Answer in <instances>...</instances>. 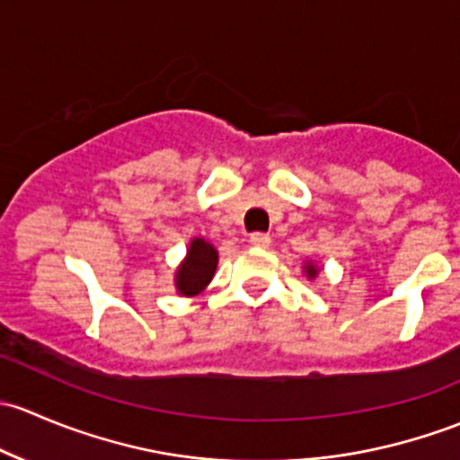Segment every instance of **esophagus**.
Listing matches in <instances>:
<instances>
[{"mask_svg": "<svg viewBox=\"0 0 460 460\" xmlns=\"http://www.w3.org/2000/svg\"><path fill=\"white\" fill-rule=\"evenodd\" d=\"M250 243H252L254 248H268L270 236L265 234V232H254V234H250Z\"/></svg>", "mask_w": 460, "mask_h": 460, "instance_id": "34e87169", "label": "esophagus"}]
</instances>
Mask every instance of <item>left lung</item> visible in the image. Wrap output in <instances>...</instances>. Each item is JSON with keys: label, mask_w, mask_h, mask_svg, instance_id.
Segmentation results:
<instances>
[{"label": "left lung", "mask_w": 460, "mask_h": 460, "mask_svg": "<svg viewBox=\"0 0 460 460\" xmlns=\"http://www.w3.org/2000/svg\"><path fill=\"white\" fill-rule=\"evenodd\" d=\"M303 272H305V277L312 281V279L319 277V265H314L312 261H305V265H303Z\"/></svg>", "instance_id": "8db88e82"}]
</instances>
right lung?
<instances>
[{
	"label": "right lung",
	"mask_w": 460,
	"mask_h": 460,
	"mask_svg": "<svg viewBox=\"0 0 460 460\" xmlns=\"http://www.w3.org/2000/svg\"><path fill=\"white\" fill-rule=\"evenodd\" d=\"M219 252L210 241L203 236H195L186 250V257L179 263L174 272V288L181 296H197L208 288V283L215 277Z\"/></svg>",
	"instance_id": "right-lung-1"
}]
</instances>
